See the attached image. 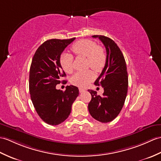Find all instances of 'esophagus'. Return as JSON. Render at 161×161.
<instances>
[{"label": "esophagus", "mask_w": 161, "mask_h": 161, "mask_svg": "<svg viewBox=\"0 0 161 161\" xmlns=\"http://www.w3.org/2000/svg\"><path fill=\"white\" fill-rule=\"evenodd\" d=\"M79 91L80 92H84L86 91V90L84 88H79Z\"/></svg>", "instance_id": "1"}]
</instances>
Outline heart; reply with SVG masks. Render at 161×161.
<instances>
[{
    "label": "heart",
    "instance_id": "obj_1",
    "mask_svg": "<svg viewBox=\"0 0 161 161\" xmlns=\"http://www.w3.org/2000/svg\"><path fill=\"white\" fill-rule=\"evenodd\" d=\"M73 53L77 56L87 58L88 67L96 72L102 71L106 62V54L102 47L95 42L88 39L78 40L71 47ZM60 64L67 73H71L73 70V58L67 53L60 57ZM95 79V74L91 70L76 73L70 79L71 84L79 87H85Z\"/></svg>",
    "mask_w": 161,
    "mask_h": 161
}]
</instances>
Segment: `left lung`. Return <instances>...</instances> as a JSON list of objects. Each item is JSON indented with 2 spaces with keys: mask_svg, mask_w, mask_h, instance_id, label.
I'll use <instances>...</instances> for the list:
<instances>
[{
  "mask_svg": "<svg viewBox=\"0 0 161 161\" xmlns=\"http://www.w3.org/2000/svg\"><path fill=\"white\" fill-rule=\"evenodd\" d=\"M99 38L106 50V62L102 73L95 81L102 86L104 92L98 95L97 92L88 90L91 101L88 111L92 117L102 123L110 122L120 113L128 93V76L125 58L117 44L104 36H92Z\"/></svg>",
  "mask_w": 161,
  "mask_h": 161,
  "instance_id": "obj_1",
  "label": "left lung"
}]
</instances>
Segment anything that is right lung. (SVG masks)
I'll return each mask as SVG.
<instances>
[{
	"label": "right lung",
	"mask_w": 161,
	"mask_h": 161,
	"mask_svg": "<svg viewBox=\"0 0 161 161\" xmlns=\"http://www.w3.org/2000/svg\"><path fill=\"white\" fill-rule=\"evenodd\" d=\"M75 39L48 40L38 47L32 59L29 71V92L37 113L51 125L64 121L71 112L79 89L67 86L65 91L56 89L66 77L60 64V55Z\"/></svg>",
	"instance_id": "add662e5"
}]
</instances>
